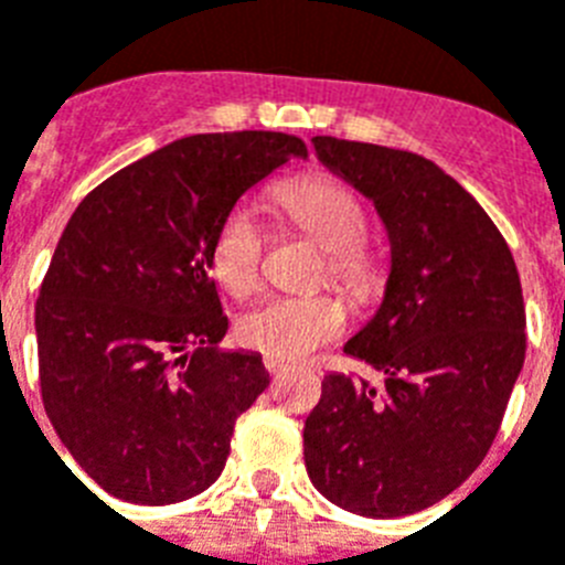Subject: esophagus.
Listing matches in <instances>:
<instances>
[{
    "label": "esophagus",
    "mask_w": 565,
    "mask_h": 565,
    "mask_svg": "<svg viewBox=\"0 0 565 565\" xmlns=\"http://www.w3.org/2000/svg\"><path fill=\"white\" fill-rule=\"evenodd\" d=\"M263 366H265V372H268V375H277V372L288 370L286 361H279V358H271V355H265Z\"/></svg>",
    "instance_id": "obj_1"
}]
</instances>
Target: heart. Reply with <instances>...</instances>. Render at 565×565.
<instances>
[{
    "label": "heart",
    "instance_id": "obj_1",
    "mask_svg": "<svg viewBox=\"0 0 565 565\" xmlns=\"http://www.w3.org/2000/svg\"><path fill=\"white\" fill-rule=\"evenodd\" d=\"M279 207L317 248H323L320 279L349 294L352 300H372L386 282V256L366 239V210L361 199L332 175H302L277 188ZM265 231L248 204H236L218 222L210 245V268L236 297L256 291L263 282ZM347 329V311L332 294L271 297L242 315L236 334L242 347L271 358H302L338 340Z\"/></svg>",
    "mask_w": 565,
    "mask_h": 565
}]
</instances>
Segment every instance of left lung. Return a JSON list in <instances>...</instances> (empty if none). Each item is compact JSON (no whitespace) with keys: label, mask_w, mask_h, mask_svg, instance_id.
Listing matches in <instances>:
<instances>
[{"label":"left lung","mask_w":565,"mask_h":565,"mask_svg":"<svg viewBox=\"0 0 565 565\" xmlns=\"http://www.w3.org/2000/svg\"><path fill=\"white\" fill-rule=\"evenodd\" d=\"M377 207L393 245L384 302L343 352L384 372L323 377L302 454L343 511L386 520L454 493L491 450L525 361V302L500 227L447 172L404 149L311 138Z\"/></svg>","instance_id":"obj_1"}]
</instances>
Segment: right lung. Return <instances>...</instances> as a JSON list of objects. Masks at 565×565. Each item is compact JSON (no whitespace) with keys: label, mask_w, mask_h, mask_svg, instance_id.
<instances>
[{"label":"right lung","mask_w":565,"mask_h":565,"mask_svg":"<svg viewBox=\"0 0 565 565\" xmlns=\"http://www.w3.org/2000/svg\"><path fill=\"white\" fill-rule=\"evenodd\" d=\"M306 143L190 135L97 184L68 218L36 300L40 393L106 493L172 505L216 482L236 418L268 386L227 332L210 245L239 195Z\"/></svg>","instance_id":"obj_1"}]
</instances>
